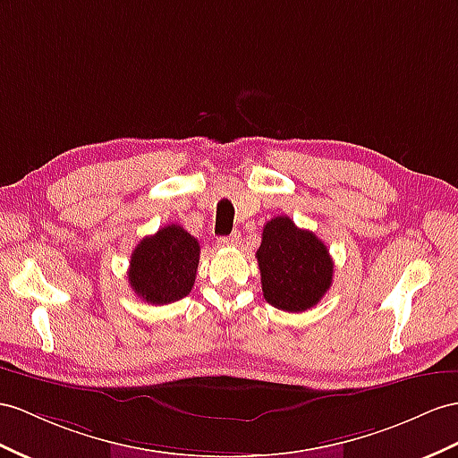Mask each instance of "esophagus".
Listing matches in <instances>:
<instances>
[{
    "instance_id": "34e87169",
    "label": "esophagus",
    "mask_w": 458,
    "mask_h": 458,
    "mask_svg": "<svg viewBox=\"0 0 458 458\" xmlns=\"http://www.w3.org/2000/svg\"><path fill=\"white\" fill-rule=\"evenodd\" d=\"M240 240H242V236L236 232V233H232V236H222V238H218L216 243L220 245V248H232V245H238Z\"/></svg>"
}]
</instances>
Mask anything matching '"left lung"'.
Segmentation results:
<instances>
[{
    "label": "left lung",
    "instance_id": "1",
    "mask_svg": "<svg viewBox=\"0 0 458 458\" xmlns=\"http://www.w3.org/2000/svg\"><path fill=\"white\" fill-rule=\"evenodd\" d=\"M255 257L265 300L283 311L300 313L318 306L333 284L335 265L327 245L288 216L267 222Z\"/></svg>",
    "mask_w": 458,
    "mask_h": 458
}]
</instances>
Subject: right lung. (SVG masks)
<instances>
[{
	"mask_svg": "<svg viewBox=\"0 0 458 458\" xmlns=\"http://www.w3.org/2000/svg\"><path fill=\"white\" fill-rule=\"evenodd\" d=\"M201 245L178 225L160 228L137 243L129 261V286L152 306H164L190 294Z\"/></svg>",
	"mask_w": 458,
	"mask_h": 458,
	"instance_id": "right-lung-1",
	"label": "right lung"
}]
</instances>
